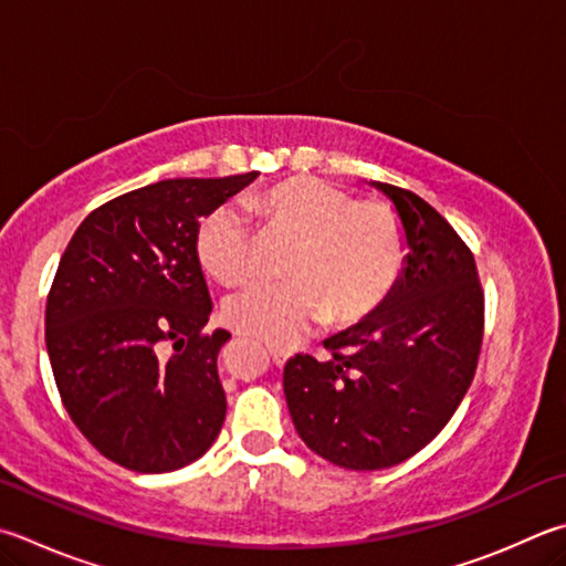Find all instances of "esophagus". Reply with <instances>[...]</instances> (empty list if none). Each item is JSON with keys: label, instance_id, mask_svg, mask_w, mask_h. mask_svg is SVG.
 I'll list each match as a JSON object with an SVG mask.
<instances>
[{"label": "esophagus", "instance_id": "obj_1", "mask_svg": "<svg viewBox=\"0 0 566 566\" xmlns=\"http://www.w3.org/2000/svg\"><path fill=\"white\" fill-rule=\"evenodd\" d=\"M270 356H272V361H274L276 366H284L286 358H290V354H286L284 348H274V346H270Z\"/></svg>", "mask_w": 566, "mask_h": 566}]
</instances>
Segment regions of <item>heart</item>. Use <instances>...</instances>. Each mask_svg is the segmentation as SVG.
Segmentation results:
<instances>
[{
  "label": "heart",
  "instance_id": "heart-1",
  "mask_svg": "<svg viewBox=\"0 0 566 566\" xmlns=\"http://www.w3.org/2000/svg\"><path fill=\"white\" fill-rule=\"evenodd\" d=\"M248 208L272 230L296 240L284 266L286 282H254L224 304L234 332L290 346L326 316L354 324L394 290L406 256L398 214L378 200H354L316 178H292L250 195ZM195 250L214 282L234 286L254 266V238L238 205H220L200 222Z\"/></svg>",
  "mask_w": 566,
  "mask_h": 566
}]
</instances>
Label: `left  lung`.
I'll list each match as a JSON object with an SVG mask.
<instances>
[{"label": "left lung", "mask_w": 566, "mask_h": 566, "mask_svg": "<svg viewBox=\"0 0 566 566\" xmlns=\"http://www.w3.org/2000/svg\"><path fill=\"white\" fill-rule=\"evenodd\" d=\"M368 185L403 224V270L371 314L326 338V361L296 354L284 366L296 433L346 470H384L426 448L465 398L482 344L470 250L416 192Z\"/></svg>", "instance_id": "left-lung-1"}]
</instances>
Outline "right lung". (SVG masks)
<instances>
[{
    "instance_id": "right-lung-1",
    "label": "right lung",
    "mask_w": 566,
    "mask_h": 566,
    "mask_svg": "<svg viewBox=\"0 0 566 566\" xmlns=\"http://www.w3.org/2000/svg\"><path fill=\"white\" fill-rule=\"evenodd\" d=\"M260 172L176 178L101 205L78 224L46 300V352L71 420L101 455L170 472L208 453L228 413L200 218ZM172 345L166 357L161 348Z\"/></svg>"
}]
</instances>
